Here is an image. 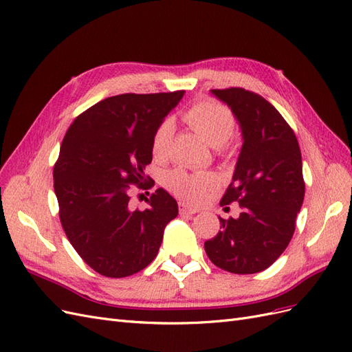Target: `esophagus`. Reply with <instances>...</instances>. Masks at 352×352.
Instances as JSON below:
<instances>
[{"mask_svg": "<svg viewBox=\"0 0 352 352\" xmlns=\"http://www.w3.org/2000/svg\"><path fill=\"white\" fill-rule=\"evenodd\" d=\"M179 211L180 212H185V214H195V212H198L199 211V208L198 207H192V206H188V204H180L179 206Z\"/></svg>", "mask_w": 352, "mask_h": 352, "instance_id": "34e87169", "label": "esophagus"}]
</instances>
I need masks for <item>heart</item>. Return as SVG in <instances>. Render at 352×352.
<instances>
[{"instance_id":"1","label":"heart","mask_w":352,"mask_h":352,"mask_svg":"<svg viewBox=\"0 0 352 352\" xmlns=\"http://www.w3.org/2000/svg\"><path fill=\"white\" fill-rule=\"evenodd\" d=\"M184 120L202 141L214 146L220 157L230 155L228 141L235 132L236 119L225 104L214 100H201L184 113ZM173 133L175 124L172 119H164L157 126L151 141L154 158L164 160L168 157ZM164 184L175 195L188 201H197L208 189L217 185V177L212 173H190L184 168H175L166 175Z\"/></svg>"}]
</instances>
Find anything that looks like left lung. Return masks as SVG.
Segmentation results:
<instances>
[{
	"label": "left lung",
	"mask_w": 352,
	"mask_h": 352,
	"mask_svg": "<svg viewBox=\"0 0 352 352\" xmlns=\"http://www.w3.org/2000/svg\"><path fill=\"white\" fill-rule=\"evenodd\" d=\"M226 102L242 129V150L220 204L239 202L238 219H220L204 248L217 267L263 272L280 257L295 232L305 184L300 145L282 114L261 95L243 88L211 89Z\"/></svg>",
	"instance_id": "8db88e82"
}]
</instances>
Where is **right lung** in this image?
Wrapping results in <instances>:
<instances>
[{"label": "right lung", "instance_id": "obj_1", "mask_svg": "<svg viewBox=\"0 0 352 352\" xmlns=\"http://www.w3.org/2000/svg\"><path fill=\"white\" fill-rule=\"evenodd\" d=\"M184 94L105 98L79 114L61 142L54 164L61 226L80 258L105 278L145 269L177 216L176 199L163 188L146 199L145 210L131 207L129 189L146 188L153 135Z\"/></svg>", "mask_w": 352, "mask_h": 352}]
</instances>
